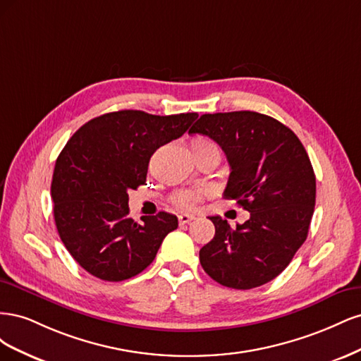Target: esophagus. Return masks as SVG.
<instances>
[{
	"mask_svg": "<svg viewBox=\"0 0 361 361\" xmlns=\"http://www.w3.org/2000/svg\"><path fill=\"white\" fill-rule=\"evenodd\" d=\"M179 224H188L190 221H192L194 220V215H190V214H180L179 216Z\"/></svg>",
	"mask_w": 361,
	"mask_h": 361,
	"instance_id": "obj_1",
	"label": "esophagus"
}]
</instances>
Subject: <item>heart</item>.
I'll list each match as a JSON object with an SVG mask.
<instances>
[{
  "label": "heart",
  "mask_w": 361,
  "mask_h": 361,
  "mask_svg": "<svg viewBox=\"0 0 361 361\" xmlns=\"http://www.w3.org/2000/svg\"><path fill=\"white\" fill-rule=\"evenodd\" d=\"M191 149L192 152L214 150L216 154H220V147H218V145L214 140L207 137H195L191 141ZM203 195H204V191H180L179 194H176L174 202H176L178 206L183 207V209H192V207L197 206V203L202 200Z\"/></svg>",
  "instance_id": "b5f03b06"
}]
</instances>
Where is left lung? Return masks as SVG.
<instances>
[{
    "mask_svg": "<svg viewBox=\"0 0 361 361\" xmlns=\"http://www.w3.org/2000/svg\"><path fill=\"white\" fill-rule=\"evenodd\" d=\"M190 134L220 145L231 166L223 195L250 212L236 228L209 216L215 236L202 247L200 264L227 288L265 285L290 264L309 233L316 178L307 152L288 126L256 111L203 114Z\"/></svg>",
    "mask_w": 361,
    "mask_h": 361,
    "instance_id": "1",
    "label": "left lung"
}]
</instances>
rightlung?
<instances>
[{
    "mask_svg": "<svg viewBox=\"0 0 361 361\" xmlns=\"http://www.w3.org/2000/svg\"><path fill=\"white\" fill-rule=\"evenodd\" d=\"M197 113L154 116L137 110L92 118L57 158L51 195L64 247L89 274L128 280L154 262L178 218L159 212L129 218L128 192L146 182L157 149L187 133Z\"/></svg>",
    "mask_w": 361,
    "mask_h": 361,
    "instance_id": "add662e5",
    "label": "right lung"
}]
</instances>
